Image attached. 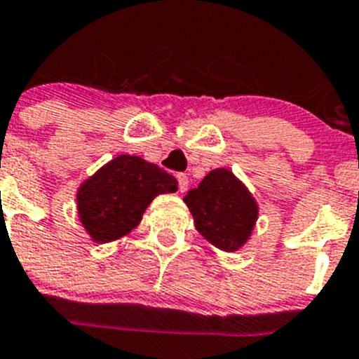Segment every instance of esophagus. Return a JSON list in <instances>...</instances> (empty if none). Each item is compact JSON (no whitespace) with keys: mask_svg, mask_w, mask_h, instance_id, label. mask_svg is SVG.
Instances as JSON below:
<instances>
[{"mask_svg":"<svg viewBox=\"0 0 359 359\" xmlns=\"http://www.w3.org/2000/svg\"><path fill=\"white\" fill-rule=\"evenodd\" d=\"M177 180H179V191H180V193H186L187 186H189V179H187L186 173H179V175H177Z\"/></svg>","mask_w":359,"mask_h":359,"instance_id":"obj_1","label":"esophagus"}]
</instances>
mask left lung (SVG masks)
Here are the masks:
<instances>
[{
    "mask_svg": "<svg viewBox=\"0 0 359 359\" xmlns=\"http://www.w3.org/2000/svg\"><path fill=\"white\" fill-rule=\"evenodd\" d=\"M184 203L200 235L224 252L245 245L259 215L256 198L228 168L208 172L200 186L187 191Z\"/></svg>",
    "mask_w": 359,
    "mask_h": 359,
    "instance_id": "obj_1",
    "label": "left lung"
}]
</instances>
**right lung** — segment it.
I'll use <instances>...</instances> for the list:
<instances>
[{"mask_svg": "<svg viewBox=\"0 0 359 359\" xmlns=\"http://www.w3.org/2000/svg\"><path fill=\"white\" fill-rule=\"evenodd\" d=\"M177 186L175 177L154 163L119 154L79 186V221L93 242H116L140 224L158 194L175 193Z\"/></svg>", "mask_w": 359, "mask_h": 359, "instance_id": "obj_1", "label": "right lung"}]
</instances>
